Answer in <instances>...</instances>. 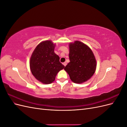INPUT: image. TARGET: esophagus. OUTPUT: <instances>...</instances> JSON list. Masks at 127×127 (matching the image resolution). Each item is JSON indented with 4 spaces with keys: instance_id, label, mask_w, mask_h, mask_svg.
<instances>
[{
    "instance_id": "obj_1",
    "label": "esophagus",
    "mask_w": 127,
    "mask_h": 127,
    "mask_svg": "<svg viewBox=\"0 0 127 127\" xmlns=\"http://www.w3.org/2000/svg\"><path fill=\"white\" fill-rule=\"evenodd\" d=\"M63 64L64 65V66H66V65H67V63H66V62H64V63H63Z\"/></svg>"
}]
</instances>
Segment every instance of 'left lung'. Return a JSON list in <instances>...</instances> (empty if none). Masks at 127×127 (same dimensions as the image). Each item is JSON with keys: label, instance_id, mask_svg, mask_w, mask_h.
Returning a JSON list of instances; mask_svg holds the SVG:
<instances>
[{"label": "left lung", "instance_id": "1", "mask_svg": "<svg viewBox=\"0 0 127 127\" xmlns=\"http://www.w3.org/2000/svg\"><path fill=\"white\" fill-rule=\"evenodd\" d=\"M70 62L64 69L75 83L85 82L93 75L96 61L92 50L83 42L75 41L69 44Z\"/></svg>", "mask_w": 127, "mask_h": 127}]
</instances>
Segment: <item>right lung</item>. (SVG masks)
<instances>
[{"label": "right lung", "instance_id": "1", "mask_svg": "<svg viewBox=\"0 0 127 127\" xmlns=\"http://www.w3.org/2000/svg\"><path fill=\"white\" fill-rule=\"evenodd\" d=\"M55 44L50 40L41 42L33 52L30 61L32 74L37 80L45 84L55 81L56 76L64 66L54 52Z\"/></svg>", "mask_w": 127, "mask_h": 127}]
</instances>
